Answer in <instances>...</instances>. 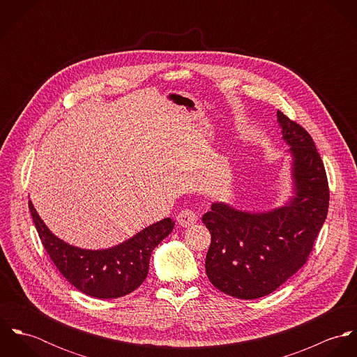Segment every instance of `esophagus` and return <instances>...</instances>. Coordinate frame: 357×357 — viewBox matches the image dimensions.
<instances>
[{
  "label": "esophagus",
  "mask_w": 357,
  "mask_h": 357,
  "mask_svg": "<svg viewBox=\"0 0 357 357\" xmlns=\"http://www.w3.org/2000/svg\"><path fill=\"white\" fill-rule=\"evenodd\" d=\"M198 221V214L192 208H184L177 215V222L181 227H191Z\"/></svg>",
  "instance_id": "obj_1"
}]
</instances>
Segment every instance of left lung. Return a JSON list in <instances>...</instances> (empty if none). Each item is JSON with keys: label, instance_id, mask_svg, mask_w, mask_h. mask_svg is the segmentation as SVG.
I'll list each match as a JSON object with an SVG mask.
<instances>
[{"label": "left lung", "instance_id": "left-lung-1", "mask_svg": "<svg viewBox=\"0 0 357 357\" xmlns=\"http://www.w3.org/2000/svg\"><path fill=\"white\" fill-rule=\"evenodd\" d=\"M283 140L291 146L296 197L266 213L213 204L202 217L211 234L206 273L220 291L255 300L275 291L307 261L328 211L323 160L305 129L278 111Z\"/></svg>", "mask_w": 357, "mask_h": 357}]
</instances>
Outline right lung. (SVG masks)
Instances as JSON below:
<instances>
[{
	"mask_svg": "<svg viewBox=\"0 0 357 357\" xmlns=\"http://www.w3.org/2000/svg\"><path fill=\"white\" fill-rule=\"evenodd\" d=\"M29 208L40 239L60 273L84 294L102 300L123 297L144 282L153 249L174 227L172 218H163L118 246L85 250L54 236L31 201Z\"/></svg>",
	"mask_w": 357,
	"mask_h": 357,
	"instance_id": "right-lung-1",
	"label": "right lung"
}]
</instances>
